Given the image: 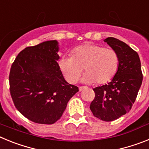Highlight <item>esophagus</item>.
I'll return each instance as SVG.
<instances>
[{
  "mask_svg": "<svg viewBox=\"0 0 149 149\" xmlns=\"http://www.w3.org/2000/svg\"><path fill=\"white\" fill-rule=\"evenodd\" d=\"M86 86H80V87H79V90H80V92H81V91L84 90V89H86Z\"/></svg>",
  "mask_w": 149,
  "mask_h": 149,
  "instance_id": "1",
  "label": "esophagus"
}]
</instances>
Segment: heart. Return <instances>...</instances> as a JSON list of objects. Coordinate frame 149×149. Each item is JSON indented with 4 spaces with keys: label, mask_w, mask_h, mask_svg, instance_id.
Wrapping results in <instances>:
<instances>
[{
    "label": "heart",
    "mask_w": 149,
    "mask_h": 149,
    "mask_svg": "<svg viewBox=\"0 0 149 149\" xmlns=\"http://www.w3.org/2000/svg\"><path fill=\"white\" fill-rule=\"evenodd\" d=\"M119 61V54L114 49L88 43L72 50V57L60 58L58 66L69 84L77 83L84 68V82H96L101 85L107 84L115 77Z\"/></svg>",
    "instance_id": "b5f03b06"
}]
</instances>
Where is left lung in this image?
I'll list each match as a JSON object with an SVG mask.
<instances>
[{
  "mask_svg": "<svg viewBox=\"0 0 149 149\" xmlns=\"http://www.w3.org/2000/svg\"><path fill=\"white\" fill-rule=\"evenodd\" d=\"M119 56V65L110 83L93 89L90 104L93 116L104 122L119 119L131 110L143 81L139 55L126 43L113 37L104 40Z\"/></svg>",
  "mask_w": 149,
  "mask_h": 149,
  "instance_id": "left-lung-1",
  "label": "left lung"
}]
</instances>
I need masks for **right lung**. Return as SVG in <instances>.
<instances>
[{"label": "right lung", "mask_w": 149, "mask_h": 149, "mask_svg": "<svg viewBox=\"0 0 149 149\" xmlns=\"http://www.w3.org/2000/svg\"><path fill=\"white\" fill-rule=\"evenodd\" d=\"M57 41L27 47L10 68V90L17 110L35 123L51 125L60 119L78 87L65 81L58 66Z\"/></svg>", "instance_id": "1"}]
</instances>
